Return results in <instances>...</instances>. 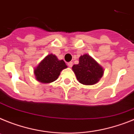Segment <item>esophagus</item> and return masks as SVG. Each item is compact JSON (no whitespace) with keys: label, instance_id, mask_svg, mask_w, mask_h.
<instances>
[{"label":"esophagus","instance_id":"obj_1","mask_svg":"<svg viewBox=\"0 0 134 134\" xmlns=\"http://www.w3.org/2000/svg\"><path fill=\"white\" fill-rule=\"evenodd\" d=\"M72 65H73V63L72 62H69L68 63V66L69 67H71Z\"/></svg>","mask_w":134,"mask_h":134}]
</instances>
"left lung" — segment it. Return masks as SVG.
<instances>
[{"label":"left lung","instance_id":"obj_1","mask_svg":"<svg viewBox=\"0 0 134 134\" xmlns=\"http://www.w3.org/2000/svg\"><path fill=\"white\" fill-rule=\"evenodd\" d=\"M77 81L87 86L98 83L104 74V69L88 54L81 55L79 63L72 67Z\"/></svg>","mask_w":134,"mask_h":134}]
</instances>
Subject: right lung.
Segmentation results:
<instances>
[{"instance_id":"1","label":"right lung","mask_w":134,"mask_h":134,"mask_svg":"<svg viewBox=\"0 0 134 134\" xmlns=\"http://www.w3.org/2000/svg\"><path fill=\"white\" fill-rule=\"evenodd\" d=\"M67 68L63 60H59L53 54L46 56L34 69L37 81L42 83H50L57 80L61 71Z\"/></svg>"}]
</instances>
